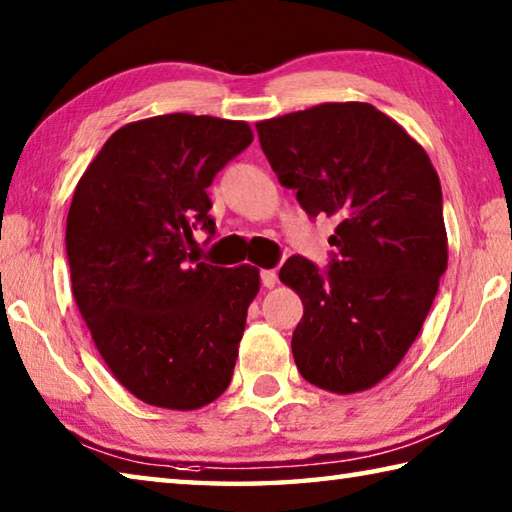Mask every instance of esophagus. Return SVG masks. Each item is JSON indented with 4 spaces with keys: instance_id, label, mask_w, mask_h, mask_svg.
I'll use <instances>...</instances> for the list:
<instances>
[{
    "instance_id": "1",
    "label": "esophagus",
    "mask_w": 512,
    "mask_h": 512,
    "mask_svg": "<svg viewBox=\"0 0 512 512\" xmlns=\"http://www.w3.org/2000/svg\"><path fill=\"white\" fill-rule=\"evenodd\" d=\"M262 284L266 289H273L277 284V273L273 271V268H264L262 271Z\"/></svg>"
}]
</instances>
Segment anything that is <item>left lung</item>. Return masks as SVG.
I'll list each match as a JSON object with an SVG mask.
<instances>
[{
  "instance_id": "left-lung-1",
  "label": "left lung",
  "mask_w": 512,
  "mask_h": 512,
  "mask_svg": "<svg viewBox=\"0 0 512 512\" xmlns=\"http://www.w3.org/2000/svg\"><path fill=\"white\" fill-rule=\"evenodd\" d=\"M257 133L302 210L339 223L327 271L300 255L280 268L305 305L293 359L323 391H366L418 339L447 268L438 173L422 146L370 103H320L257 121Z\"/></svg>"
}]
</instances>
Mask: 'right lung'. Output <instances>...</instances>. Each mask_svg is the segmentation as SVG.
I'll return each instance as SVG.
<instances>
[{
  "label": "right lung",
  "mask_w": 512,
  "mask_h": 512,
  "mask_svg": "<svg viewBox=\"0 0 512 512\" xmlns=\"http://www.w3.org/2000/svg\"><path fill=\"white\" fill-rule=\"evenodd\" d=\"M253 142L246 121L173 112L121 126L74 189L65 248L99 354L137 400L194 411L230 386L259 271L198 262L207 187Z\"/></svg>",
  "instance_id": "right-lung-1"
}]
</instances>
